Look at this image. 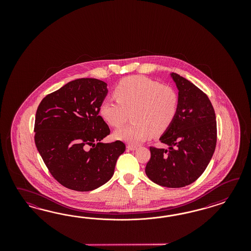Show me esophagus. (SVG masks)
<instances>
[{
	"mask_svg": "<svg viewBox=\"0 0 251 251\" xmlns=\"http://www.w3.org/2000/svg\"><path fill=\"white\" fill-rule=\"evenodd\" d=\"M127 148L130 150V151H134L137 149V145H127Z\"/></svg>",
	"mask_w": 251,
	"mask_h": 251,
	"instance_id": "esophagus-1",
	"label": "esophagus"
}]
</instances>
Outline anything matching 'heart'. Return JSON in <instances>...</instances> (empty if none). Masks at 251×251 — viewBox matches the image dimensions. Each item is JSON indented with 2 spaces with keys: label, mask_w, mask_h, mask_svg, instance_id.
<instances>
[{
  "label": "heart",
  "mask_w": 251,
  "mask_h": 251,
  "mask_svg": "<svg viewBox=\"0 0 251 251\" xmlns=\"http://www.w3.org/2000/svg\"><path fill=\"white\" fill-rule=\"evenodd\" d=\"M115 99H105L99 107L102 119L111 127L120 128L115 137L129 144H139L152 133L165 132L174 122L179 99L175 89L144 76H130L115 86Z\"/></svg>",
  "instance_id": "obj_1"
}]
</instances>
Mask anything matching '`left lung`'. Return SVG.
<instances>
[{
	"label": "left lung",
	"mask_w": 251,
	"mask_h": 251,
	"mask_svg": "<svg viewBox=\"0 0 251 251\" xmlns=\"http://www.w3.org/2000/svg\"><path fill=\"white\" fill-rule=\"evenodd\" d=\"M178 89V111L172 125L160 137L168 149L150 146L147 176L160 186L182 188L197 180L212 159L217 142L216 117L204 92L172 73Z\"/></svg>",
	"instance_id": "1"
}]
</instances>
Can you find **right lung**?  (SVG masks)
I'll list each match as a JSON object with an SVG mask.
<instances>
[{
	"mask_svg": "<svg viewBox=\"0 0 251 251\" xmlns=\"http://www.w3.org/2000/svg\"><path fill=\"white\" fill-rule=\"evenodd\" d=\"M105 82L80 78L47 95L35 119V144L54 178L70 190L89 191L107 182L126 146L100 141L110 129L99 116Z\"/></svg>",
	"mask_w": 251,
	"mask_h": 251,
	"instance_id": "1",
	"label": "right lung"
}]
</instances>
